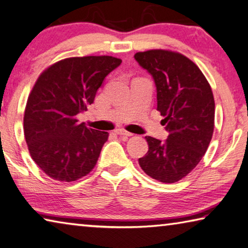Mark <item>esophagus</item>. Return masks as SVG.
Here are the masks:
<instances>
[{
	"mask_svg": "<svg viewBox=\"0 0 248 248\" xmlns=\"http://www.w3.org/2000/svg\"><path fill=\"white\" fill-rule=\"evenodd\" d=\"M115 133L117 134V135H120V136H125V137L133 136V134H132V133H129V132H127V131H125L124 128H117L116 131H115Z\"/></svg>",
	"mask_w": 248,
	"mask_h": 248,
	"instance_id": "1",
	"label": "esophagus"
}]
</instances>
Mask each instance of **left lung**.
Here are the masks:
<instances>
[{"mask_svg": "<svg viewBox=\"0 0 248 248\" xmlns=\"http://www.w3.org/2000/svg\"><path fill=\"white\" fill-rule=\"evenodd\" d=\"M134 58L152 75L157 90V109L169 133L161 141L145 139L148 152L140 168L164 184L181 180L197 167L208 149L214 129L216 104L212 90L196 63L179 52L152 49Z\"/></svg>", "mask_w": 248, "mask_h": 248, "instance_id": "obj_1", "label": "left lung"}]
</instances>
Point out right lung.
Returning a JSON list of instances; mask_svg holds the SVG:
<instances>
[{
  "label": "right lung",
  "mask_w": 248,
  "mask_h": 248,
  "mask_svg": "<svg viewBox=\"0 0 248 248\" xmlns=\"http://www.w3.org/2000/svg\"><path fill=\"white\" fill-rule=\"evenodd\" d=\"M121 62L112 56L71 57L38 77L26 103L24 135L32 160L51 179L76 181L94 168L108 133L87 127L77 115Z\"/></svg>",
  "instance_id": "obj_1"
}]
</instances>
